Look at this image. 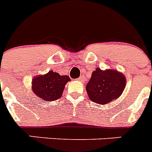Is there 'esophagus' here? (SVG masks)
I'll return each mask as SVG.
<instances>
[{
  "instance_id": "34e87169",
  "label": "esophagus",
  "mask_w": 152,
  "mask_h": 152,
  "mask_svg": "<svg viewBox=\"0 0 152 152\" xmlns=\"http://www.w3.org/2000/svg\"><path fill=\"white\" fill-rule=\"evenodd\" d=\"M77 80H78V81H80V82H84V81H85V78H84V76H81L80 77L78 78Z\"/></svg>"
}]
</instances>
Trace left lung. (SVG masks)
Returning <instances> with one entry per match:
<instances>
[{"label": "left lung", "instance_id": "left-lung-1", "mask_svg": "<svg viewBox=\"0 0 152 152\" xmlns=\"http://www.w3.org/2000/svg\"><path fill=\"white\" fill-rule=\"evenodd\" d=\"M126 85V79L122 72L109 69L102 70L96 68L86 86L91 101L105 105L119 98Z\"/></svg>", "mask_w": 152, "mask_h": 152}]
</instances>
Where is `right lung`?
I'll use <instances>...</instances> for the list:
<instances>
[{"label":"right lung","mask_w":152,"mask_h":152,"mask_svg":"<svg viewBox=\"0 0 152 152\" xmlns=\"http://www.w3.org/2000/svg\"><path fill=\"white\" fill-rule=\"evenodd\" d=\"M70 81L68 76H61L53 70L44 75H38L32 80V90L44 101L52 102L60 99L66 84Z\"/></svg>","instance_id":"1"}]
</instances>
